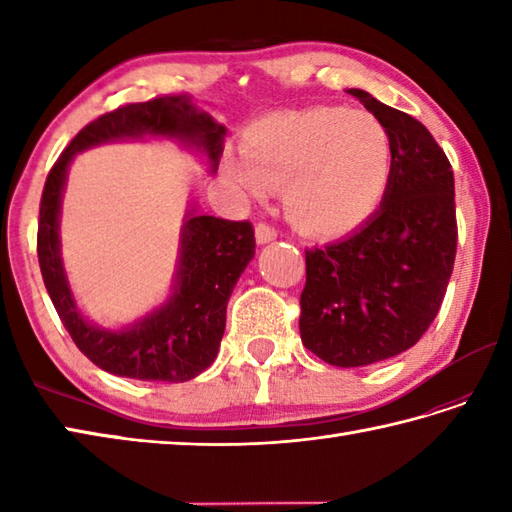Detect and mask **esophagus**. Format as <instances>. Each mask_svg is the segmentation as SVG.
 <instances>
[{
	"mask_svg": "<svg viewBox=\"0 0 512 512\" xmlns=\"http://www.w3.org/2000/svg\"><path fill=\"white\" fill-rule=\"evenodd\" d=\"M255 237H257V244L273 242V239H277V228L266 224V222H259L255 228Z\"/></svg>",
	"mask_w": 512,
	"mask_h": 512,
	"instance_id": "esophagus-1",
	"label": "esophagus"
}]
</instances>
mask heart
I'll list each match as a JSON object with an SVG mask.
<instances>
[{
  "instance_id": "heart-1",
  "label": "heart",
  "mask_w": 512,
  "mask_h": 512,
  "mask_svg": "<svg viewBox=\"0 0 512 512\" xmlns=\"http://www.w3.org/2000/svg\"><path fill=\"white\" fill-rule=\"evenodd\" d=\"M239 149L242 158H224L228 180L257 198L281 187L288 220L317 237L367 224L394 180V140L365 110L319 105L270 114L246 129Z\"/></svg>"
}]
</instances>
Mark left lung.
<instances>
[{"mask_svg": "<svg viewBox=\"0 0 512 512\" xmlns=\"http://www.w3.org/2000/svg\"><path fill=\"white\" fill-rule=\"evenodd\" d=\"M394 140L380 211L343 242L306 250L301 341L321 361L363 367L409 350L442 306L458 250L447 154L416 118L350 90Z\"/></svg>", "mask_w": 512, "mask_h": 512, "instance_id": "8db88e82", "label": "left lung"}]
</instances>
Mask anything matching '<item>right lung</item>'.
Instances as JSON below:
<instances>
[{
    "label": "right lung",
    "instance_id": "add662e5",
    "mask_svg": "<svg viewBox=\"0 0 512 512\" xmlns=\"http://www.w3.org/2000/svg\"><path fill=\"white\" fill-rule=\"evenodd\" d=\"M222 125L198 112L184 94H165L145 103H129L94 118L54 162L39 204L37 255L48 295L76 347L105 372L184 383L209 367L226 328V303L255 257V228L248 220L231 222L213 215H191L182 228V250L176 290L165 306L121 332L99 330L76 310L59 255V209L65 171L76 151L118 138L173 136L200 147L220 165Z\"/></svg>",
    "mask_w": 512,
    "mask_h": 512
}]
</instances>
